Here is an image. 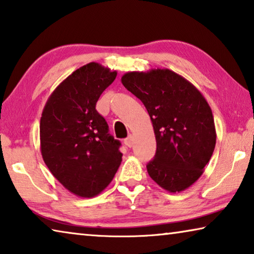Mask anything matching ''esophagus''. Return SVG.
I'll list each match as a JSON object with an SVG mask.
<instances>
[{
    "label": "esophagus",
    "mask_w": 254,
    "mask_h": 254,
    "mask_svg": "<svg viewBox=\"0 0 254 254\" xmlns=\"http://www.w3.org/2000/svg\"><path fill=\"white\" fill-rule=\"evenodd\" d=\"M124 144L127 145V147L131 148L133 147V136L132 135H128L126 140H124Z\"/></svg>",
    "instance_id": "1"
}]
</instances>
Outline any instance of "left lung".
Wrapping results in <instances>:
<instances>
[{"mask_svg": "<svg viewBox=\"0 0 254 254\" xmlns=\"http://www.w3.org/2000/svg\"><path fill=\"white\" fill-rule=\"evenodd\" d=\"M143 103L157 141L150 177L170 192L190 187L204 173L216 143L212 110L198 89L170 69L128 71L121 78Z\"/></svg>", "mask_w": 254, "mask_h": 254, "instance_id": "1", "label": "left lung"}]
</instances>
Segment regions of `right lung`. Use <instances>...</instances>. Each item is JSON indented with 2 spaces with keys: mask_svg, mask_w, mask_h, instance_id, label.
Segmentation results:
<instances>
[{
  "mask_svg": "<svg viewBox=\"0 0 254 254\" xmlns=\"http://www.w3.org/2000/svg\"><path fill=\"white\" fill-rule=\"evenodd\" d=\"M117 75V70L89 63L56 87L42 111V159L54 177L76 196L100 194L121 165V142L110 135L105 119L95 109Z\"/></svg>",
  "mask_w": 254,
  "mask_h": 254,
  "instance_id": "1",
  "label": "right lung"
}]
</instances>
